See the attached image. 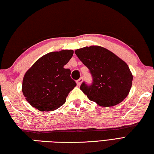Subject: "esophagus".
Segmentation results:
<instances>
[{
  "mask_svg": "<svg viewBox=\"0 0 154 154\" xmlns=\"http://www.w3.org/2000/svg\"><path fill=\"white\" fill-rule=\"evenodd\" d=\"M82 81H83V78H82V77H81L79 80H78L76 81L77 85H78V86H80L81 84H82Z\"/></svg>",
  "mask_w": 154,
  "mask_h": 154,
  "instance_id": "1",
  "label": "esophagus"
}]
</instances>
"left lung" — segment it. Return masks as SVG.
<instances>
[{"mask_svg":"<svg viewBox=\"0 0 154 154\" xmlns=\"http://www.w3.org/2000/svg\"><path fill=\"white\" fill-rule=\"evenodd\" d=\"M75 54L90 69L93 82H83L80 90L89 100L101 106L117 105L129 94L133 75L128 65L107 49L91 45L78 49Z\"/></svg>","mask_w":154,"mask_h":154,"instance_id":"8db88e82","label":"left lung"}]
</instances>
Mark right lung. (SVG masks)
Instances as JSON below:
<instances>
[{"instance_id":"add662e5","label":"right lung","mask_w":154,"mask_h":154,"mask_svg":"<svg viewBox=\"0 0 154 154\" xmlns=\"http://www.w3.org/2000/svg\"><path fill=\"white\" fill-rule=\"evenodd\" d=\"M74 51L63 50L44 55L26 72L22 92L25 99L40 111H55L65 103L69 92L76 86L70 69L63 68Z\"/></svg>"}]
</instances>
